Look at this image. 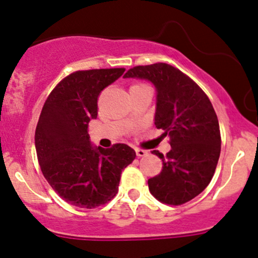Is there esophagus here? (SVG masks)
Here are the masks:
<instances>
[{
    "label": "esophagus",
    "mask_w": 258,
    "mask_h": 258,
    "mask_svg": "<svg viewBox=\"0 0 258 258\" xmlns=\"http://www.w3.org/2000/svg\"><path fill=\"white\" fill-rule=\"evenodd\" d=\"M136 154H137V157H146L147 154H148V153H147V151H144V149H140V148H137L136 149Z\"/></svg>",
    "instance_id": "1"
}]
</instances>
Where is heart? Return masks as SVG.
Segmentation results:
<instances>
[{
    "mask_svg": "<svg viewBox=\"0 0 258 258\" xmlns=\"http://www.w3.org/2000/svg\"><path fill=\"white\" fill-rule=\"evenodd\" d=\"M142 86H144V84H141V83H137V84H134V86H132L131 88H135V87H142Z\"/></svg>",
    "mask_w": 258,
    "mask_h": 258,
    "instance_id": "obj_1",
    "label": "heart"
}]
</instances>
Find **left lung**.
<instances>
[{
	"label": "left lung",
	"mask_w": 258,
	"mask_h": 258,
	"mask_svg": "<svg viewBox=\"0 0 258 258\" xmlns=\"http://www.w3.org/2000/svg\"><path fill=\"white\" fill-rule=\"evenodd\" d=\"M124 78L148 79L157 88L154 123L170 137V152L158 155L159 175L148 180L151 194L161 203L188 202L211 182L220 155L219 122L207 94L195 81L171 64L136 66Z\"/></svg>",
	"instance_id": "1"
}]
</instances>
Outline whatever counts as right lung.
I'll use <instances>...</instances> for the list:
<instances>
[{
    "mask_svg": "<svg viewBox=\"0 0 258 258\" xmlns=\"http://www.w3.org/2000/svg\"><path fill=\"white\" fill-rule=\"evenodd\" d=\"M124 69L76 71L52 89L35 130V149L45 179L62 200L79 208L103 206L116 196L121 172L136 158L123 143L94 148L88 123L98 98Z\"/></svg>",
    "mask_w": 258,
    "mask_h": 258,
    "instance_id": "right-lung-1",
    "label": "right lung"
}]
</instances>
